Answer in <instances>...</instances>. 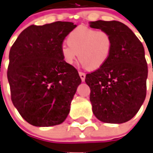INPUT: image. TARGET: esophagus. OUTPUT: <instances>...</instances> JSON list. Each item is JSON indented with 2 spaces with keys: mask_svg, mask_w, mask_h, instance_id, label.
<instances>
[{
  "mask_svg": "<svg viewBox=\"0 0 153 153\" xmlns=\"http://www.w3.org/2000/svg\"><path fill=\"white\" fill-rule=\"evenodd\" d=\"M79 76H80L81 79H82V82H84V81H85V73L81 72V71H79Z\"/></svg>",
  "mask_w": 153,
  "mask_h": 153,
  "instance_id": "1",
  "label": "esophagus"
}]
</instances>
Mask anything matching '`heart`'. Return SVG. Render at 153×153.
<instances>
[{
    "instance_id": "1",
    "label": "heart",
    "mask_w": 153,
    "mask_h": 153,
    "mask_svg": "<svg viewBox=\"0 0 153 153\" xmlns=\"http://www.w3.org/2000/svg\"><path fill=\"white\" fill-rule=\"evenodd\" d=\"M68 45L61 46V54L68 64H73L79 58L89 70H95L105 64L112 50L111 35L106 30L80 26L69 33Z\"/></svg>"
}]
</instances>
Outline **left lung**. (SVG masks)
Masks as SVG:
<instances>
[{
    "instance_id": "left-lung-1",
    "label": "left lung",
    "mask_w": 153,
    "mask_h": 153,
    "mask_svg": "<svg viewBox=\"0 0 153 153\" xmlns=\"http://www.w3.org/2000/svg\"><path fill=\"white\" fill-rule=\"evenodd\" d=\"M90 27L106 30L113 40L108 60L85 76L93 112L105 123H126L137 114L146 97L148 65L143 45L119 21H95Z\"/></svg>"
}]
</instances>
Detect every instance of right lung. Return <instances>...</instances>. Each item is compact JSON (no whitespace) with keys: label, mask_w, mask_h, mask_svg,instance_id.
I'll return each instance as SVG.
<instances>
[{"label":"right lung","mask_w":153,"mask_h":153,"mask_svg":"<svg viewBox=\"0 0 153 153\" xmlns=\"http://www.w3.org/2000/svg\"><path fill=\"white\" fill-rule=\"evenodd\" d=\"M76 27L57 21L31 25L21 32L9 53L8 80L19 113L35 126L62 123L81 83L76 68L63 59L64 38Z\"/></svg>","instance_id":"1"}]
</instances>
